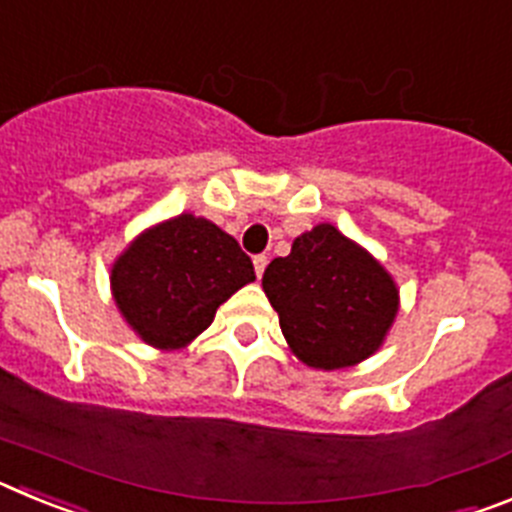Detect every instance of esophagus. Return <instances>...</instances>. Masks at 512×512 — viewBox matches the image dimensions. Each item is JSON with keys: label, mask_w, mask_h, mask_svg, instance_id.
<instances>
[{"label": "esophagus", "mask_w": 512, "mask_h": 512, "mask_svg": "<svg viewBox=\"0 0 512 512\" xmlns=\"http://www.w3.org/2000/svg\"><path fill=\"white\" fill-rule=\"evenodd\" d=\"M266 264H269V259H266L264 253H261V256H253V269H256V277H264V269H266Z\"/></svg>", "instance_id": "34e87169"}]
</instances>
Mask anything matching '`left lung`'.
Instances as JSON below:
<instances>
[{
  "label": "left lung",
  "instance_id": "left-lung-1",
  "mask_svg": "<svg viewBox=\"0 0 512 512\" xmlns=\"http://www.w3.org/2000/svg\"><path fill=\"white\" fill-rule=\"evenodd\" d=\"M261 287L289 351L323 372L377 354L400 310L390 271L330 223L297 235L289 256L266 266Z\"/></svg>",
  "mask_w": 512,
  "mask_h": 512
}]
</instances>
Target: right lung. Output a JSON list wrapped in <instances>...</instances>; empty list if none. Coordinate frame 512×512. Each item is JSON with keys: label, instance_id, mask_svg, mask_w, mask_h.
<instances>
[{"label": "right lung", "instance_id": "add662e5", "mask_svg": "<svg viewBox=\"0 0 512 512\" xmlns=\"http://www.w3.org/2000/svg\"><path fill=\"white\" fill-rule=\"evenodd\" d=\"M253 279L251 259L233 235L192 212L135 235L110 269L122 320L158 351L189 346L210 328L217 307Z\"/></svg>", "mask_w": 512, "mask_h": 512}]
</instances>
